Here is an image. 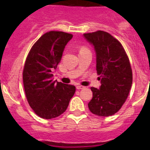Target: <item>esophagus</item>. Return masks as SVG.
I'll list each match as a JSON object with an SVG mask.
<instances>
[{"label": "esophagus", "instance_id": "1", "mask_svg": "<svg viewBox=\"0 0 150 150\" xmlns=\"http://www.w3.org/2000/svg\"><path fill=\"white\" fill-rule=\"evenodd\" d=\"M76 88H77L78 90L83 89V88H85V86H81V85H79V86H76Z\"/></svg>", "mask_w": 150, "mask_h": 150}]
</instances>
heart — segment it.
Listing matches in <instances>:
<instances>
[{"label":"heart","mask_w":150,"mask_h":150,"mask_svg":"<svg viewBox=\"0 0 150 150\" xmlns=\"http://www.w3.org/2000/svg\"><path fill=\"white\" fill-rule=\"evenodd\" d=\"M84 50H88V49L86 46H82L81 49H80V51H84Z\"/></svg>","instance_id":"heart-1"}]
</instances>
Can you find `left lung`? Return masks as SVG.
Listing matches in <instances>:
<instances>
[{"mask_svg":"<svg viewBox=\"0 0 150 150\" xmlns=\"http://www.w3.org/2000/svg\"><path fill=\"white\" fill-rule=\"evenodd\" d=\"M96 52V71L100 88L91 87L93 97L88 109L99 116L114 115L121 109L132 85V70L122 45L110 34L97 30L83 34Z\"/></svg>","mask_w":150,"mask_h":150,"instance_id":"8db88e82","label":"left lung"}]
</instances>
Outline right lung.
Instances as JSON below:
<instances>
[{"label":"right lung","instance_id":"right-lung-1","mask_svg":"<svg viewBox=\"0 0 150 150\" xmlns=\"http://www.w3.org/2000/svg\"><path fill=\"white\" fill-rule=\"evenodd\" d=\"M73 34L51 30L32 46L26 58L22 78L30 107L45 120L56 118L65 112L76 87L53 79V71L60 62L64 49Z\"/></svg>","mask_w":150,"mask_h":150}]
</instances>
